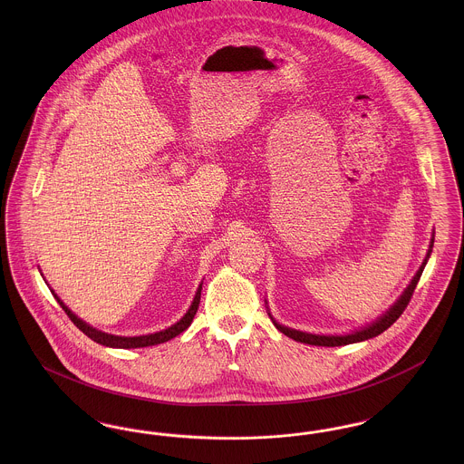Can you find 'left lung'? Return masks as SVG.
Returning a JSON list of instances; mask_svg holds the SVG:
<instances>
[{"instance_id": "8db88e82", "label": "left lung", "mask_w": 464, "mask_h": 464, "mask_svg": "<svg viewBox=\"0 0 464 464\" xmlns=\"http://www.w3.org/2000/svg\"><path fill=\"white\" fill-rule=\"evenodd\" d=\"M433 242H435V233L431 237V242H430V248L426 252V257L422 261V265L420 266L418 273L414 275V278L411 280V284L407 285V288L401 292V295L398 297L397 301L393 303V306L386 309L381 316H377L372 324L365 325V327H360L358 331H352L350 334H335V335H324V334H309V332L295 331V329H290L285 327L282 324H278L273 314L269 313L267 308V314L269 318L273 320L275 327L280 332H284L287 337L297 341V343H306V344H313V346H344V344H353V343H360V341H367V339H372L375 335L382 334L388 327H392L398 320V316L403 313V309L407 308L412 294H414V288L420 282V275H422V269L428 263L431 252H433ZM267 304V303H266Z\"/></svg>"}]
</instances>
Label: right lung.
Returning a JSON list of instances; mask_svg holds the SVG:
<instances>
[{
  "label": "right lung",
  "instance_id": "add662e5",
  "mask_svg": "<svg viewBox=\"0 0 464 464\" xmlns=\"http://www.w3.org/2000/svg\"><path fill=\"white\" fill-rule=\"evenodd\" d=\"M201 285H203V284H199L198 288H197V294H195V297H193L191 306L184 313V316H182L177 324L170 325V327L165 329V331L148 334V335H133V337L114 335V334H108V332L99 331V329L92 327L90 324L83 322L82 318H78V314H74L71 309L67 308L66 304L61 301V297H59L52 288H50V290H52L53 297L57 299V303L61 304V308L66 311L67 316L71 318V322H72L80 331L83 332L85 335H89L92 341H95V343H99V344H102V346H110V348L132 350V348H146V346H155V344L167 343V341H170V339H174L176 335H179L180 332L186 331V329L191 325V322H193V318H195V314H197V311H198L199 297H201Z\"/></svg>",
  "mask_w": 464,
  "mask_h": 464
}]
</instances>
